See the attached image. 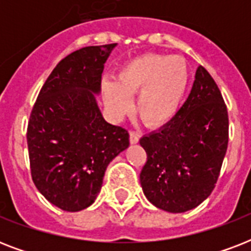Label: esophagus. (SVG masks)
Listing matches in <instances>:
<instances>
[{"instance_id":"esophagus-1","label":"esophagus","mask_w":251,"mask_h":251,"mask_svg":"<svg viewBox=\"0 0 251 251\" xmlns=\"http://www.w3.org/2000/svg\"><path fill=\"white\" fill-rule=\"evenodd\" d=\"M138 142H139L138 134L134 133V131H130V143H131V145H137Z\"/></svg>"}]
</instances>
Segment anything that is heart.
I'll return each instance as SVG.
<instances>
[{
	"label": "heart",
	"instance_id": "1",
	"mask_svg": "<svg viewBox=\"0 0 251 251\" xmlns=\"http://www.w3.org/2000/svg\"><path fill=\"white\" fill-rule=\"evenodd\" d=\"M189 86L186 61L179 56L147 53L126 62L116 80L102 82V98L114 118L133 108L137 95L138 114L151 127L167 125L177 116Z\"/></svg>",
	"mask_w": 251,
	"mask_h": 251
}]
</instances>
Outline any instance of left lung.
Returning a JSON list of instances; mask_svg holds the SVG:
<instances>
[{
  "instance_id": "8db88e82",
  "label": "left lung",
  "mask_w": 251,
  "mask_h": 251,
  "mask_svg": "<svg viewBox=\"0 0 251 251\" xmlns=\"http://www.w3.org/2000/svg\"><path fill=\"white\" fill-rule=\"evenodd\" d=\"M228 127L220 90L199 66L177 116L139 141L147 152L139 176L146 198L172 214L193 210L208 198L226 156Z\"/></svg>"
}]
</instances>
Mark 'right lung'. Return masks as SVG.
Listing matches in <instances>:
<instances>
[{"mask_svg": "<svg viewBox=\"0 0 251 251\" xmlns=\"http://www.w3.org/2000/svg\"><path fill=\"white\" fill-rule=\"evenodd\" d=\"M117 44L86 47L57 65L41 88L27 129L35 186L69 212L90 207L106 167L129 147V133L102 117L104 64Z\"/></svg>", "mask_w": 251, "mask_h": 251, "instance_id": "add662e5", "label": "right lung"}]
</instances>
